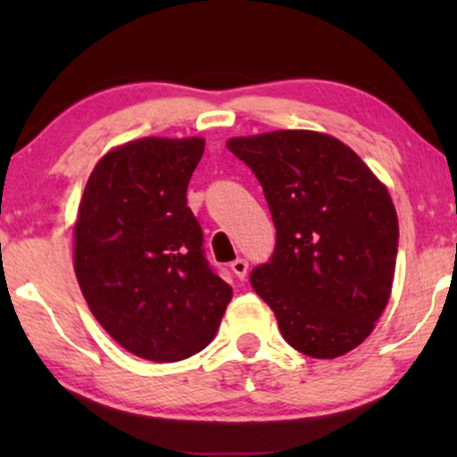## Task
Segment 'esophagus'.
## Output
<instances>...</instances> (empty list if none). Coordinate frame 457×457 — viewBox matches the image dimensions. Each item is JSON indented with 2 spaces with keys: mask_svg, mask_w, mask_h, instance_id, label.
I'll list each match as a JSON object with an SVG mask.
<instances>
[{
  "mask_svg": "<svg viewBox=\"0 0 457 457\" xmlns=\"http://www.w3.org/2000/svg\"><path fill=\"white\" fill-rule=\"evenodd\" d=\"M229 269H232L234 275L238 277L240 281H243L245 277H246V270H249V264H246V260L238 258V260H234V262H232V266H229Z\"/></svg>",
  "mask_w": 457,
  "mask_h": 457,
  "instance_id": "obj_1",
  "label": "esophagus"
}]
</instances>
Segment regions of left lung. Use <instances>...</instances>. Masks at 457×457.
<instances>
[{
    "instance_id": "obj_1",
    "label": "left lung",
    "mask_w": 457,
    "mask_h": 457,
    "mask_svg": "<svg viewBox=\"0 0 457 457\" xmlns=\"http://www.w3.org/2000/svg\"><path fill=\"white\" fill-rule=\"evenodd\" d=\"M264 188L277 246L251 286L287 344L337 359L370 337L389 303L397 214L386 187L344 141L318 130L228 139Z\"/></svg>"
}]
</instances>
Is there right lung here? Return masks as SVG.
<instances>
[{
    "mask_svg": "<svg viewBox=\"0 0 457 457\" xmlns=\"http://www.w3.org/2000/svg\"><path fill=\"white\" fill-rule=\"evenodd\" d=\"M204 137H141L94 165L72 264L98 324L130 354L174 363L217 335L232 287L208 266L187 187Z\"/></svg>",
    "mask_w": 457,
    "mask_h": 457,
    "instance_id": "1",
    "label": "right lung"
}]
</instances>
